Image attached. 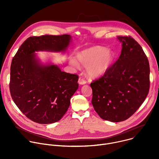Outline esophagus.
Listing matches in <instances>:
<instances>
[{
    "instance_id": "obj_1",
    "label": "esophagus",
    "mask_w": 159,
    "mask_h": 159,
    "mask_svg": "<svg viewBox=\"0 0 159 159\" xmlns=\"http://www.w3.org/2000/svg\"><path fill=\"white\" fill-rule=\"evenodd\" d=\"M78 82H79V84H80V85H84V84H86V81L84 80V78H83L82 77H80L79 78Z\"/></svg>"
}]
</instances>
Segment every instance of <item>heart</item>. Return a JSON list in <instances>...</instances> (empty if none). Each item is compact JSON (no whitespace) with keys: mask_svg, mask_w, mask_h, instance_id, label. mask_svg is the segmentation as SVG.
<instances>
[{"mask_svg":"<svg viewBox=\"0 0 159 159\" xmlns=\"http://www.w3.org/2000/svg\"><path fill=\"white\" fill-rule=\"evenodd\" d=\"M76 58H72L70 63L79 67L80 64L86 66L88 75L92 78L103 76L111 68L115 58V54L111 50L101 47H96L84 50L77 53Z\"/></svg>","mask_w":159,"mask_h":159,"instance_id":"heart-1","label":"heart"}]
</instances>
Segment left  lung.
<instances>
[{
	"label": "left lung",
	"instance_id": "obj_1",
	"mask_svg": "<svg viewBox=\"0 0 159 159\" xmlns=\"http://www.w3.org/2000/svg\"><path fill=\"white\" fill-rule=\"evenodd\" d=\"M122 50L118 60L90 84L93 106L103 120L129 118L145 100L150 88V66L142 47L130 36H118Z\"/></svg>",
	"mask_w": 159,
	"mask_h": 159
}]
</instances>
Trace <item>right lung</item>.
Segmentation results:
<instances>
[{"label":"right lung","mask_w":159,"mask_h":159,"mask_svg":"<svg viewBox=\"0 0 159 159\" xmlns=\"http://www.w3.org/2000/svg\"><path fill=\"white\" fill-rule=\"evenodd\" d=\"M71 40L69 34L31 36L12 58L11 97L20 111L34 122L51 124L59 121L79 87L77 75L62 72L52 63H42L35 52H65Z\"/></svg>","instance_id":"right-lung-1"}]
</instances>
